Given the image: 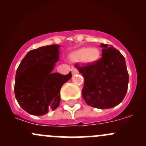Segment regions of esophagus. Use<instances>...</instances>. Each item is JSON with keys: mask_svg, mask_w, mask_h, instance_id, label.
Masks as SVG:
<instances>
[{"mask_svg": "<svg viewBox=\"0 0 146 146\" xmlns=\"http://www.w3.org/2000/svg\"><path fill=\"white\" fill-rule=\"evenodd\" d=\"M71 71H72V73H73V75H76L78 73V70L76 68H73L71 69Z\"/></svg>", "mask_w": 146, "mask_h": 146, "instance_id": "34e87169", "label": "esophagus"}]
</instances>
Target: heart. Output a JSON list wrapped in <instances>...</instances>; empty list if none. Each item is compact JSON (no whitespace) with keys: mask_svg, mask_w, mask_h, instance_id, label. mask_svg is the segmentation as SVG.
<instances>
[{"mask_svg":"<svg viewBox=\"0 0 146 146\" xmlns=\"http://www.w3.org/2000/svg\"><path fill=\"white\" fill-rule=\"evenodd\" d=\"M100 56V54L98 48L85 47L75 51L73 54V58L78 61L93 63L99 59Z\"/></svg>","mask_w":146,"mask_h":146,"instance_id":"heart-1","label":"heart"}]
</instances>
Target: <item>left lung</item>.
I'll use <instances>...</instances> for the list:
<instances>
[{
	"label": "left lung",
	"mask_w": 146,
	"mask_h": 146,
	"mask_svg": "<svg viewBox=\"0 0 146 146\" xmlns=\"http://www.w3.org/2000/svg\"><path fill=\"white\" fill-rule=\"evenodd\" d=\"M102 57L98 61L75 67L84 78L82 95L89 106L112 108L120 104L128 90L129 73L123 56L111 45L101 44Z\"/></svg>",
	"instance_id": "1"
}]
</instances>
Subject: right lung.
I'll list each match as a JSON object with an SVG mask.
<instances>
[{
    "label": "right lung",
    "instance_id": "obj_1",
    "mask_svg": "<svg viewBox=\"0 0 146 146\" xmlns=\"http://www.w3.org/2000/svg\"><path fill=\"white\" fill-rule=\"evenodd\" d=\"M59 47L53 44L31 50L17 68L15 95L20 107L32 115H44L56 110L61 101V87L71 78V72H53L59 58Z\"/></svg>",
    "mask_w": 146,
    "mask_h": 146
}]
</instances>
